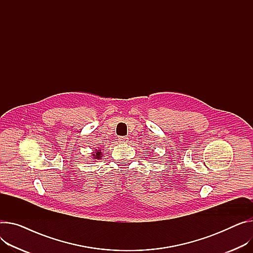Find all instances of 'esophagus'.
<instances>
[{
	"label": "esophagus",
	"mask_w": 253,
	"mask_h": 253,
	"mask_svg": "<svg viewBox=\"0 0 253 253\" xmlns=\"http://www.w3.org/2000/svg\"><path fill=\"white\" fill-rule=\"evenodd\" d=\"M119 142L122 143V144H126V143L128 142V138L127 137H120Z\"/></svg>",
	"instance_id": "esophagus-1"
}]
</instances>
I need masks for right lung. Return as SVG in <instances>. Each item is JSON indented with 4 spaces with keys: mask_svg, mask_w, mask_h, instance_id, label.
Here are the masks:
<instances>
[{
    "mask_svg": "<svg viewBox=\"0 0 253 253\" xmlns=\"http://www.w3.org/2000/svg\"><path fill=\"white\" fill-rule=\"evenodd\" d=\"M102 152H101V150L100 149H95L93 152H92V159L94 160V161H96V160H100L103 156H102Z\"/></svg>",
    "mask_w": 253,
    "mask_h": 253,
    "instance_id": "1",
    "label": "right lung"
}]
</instances>
